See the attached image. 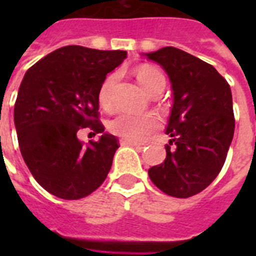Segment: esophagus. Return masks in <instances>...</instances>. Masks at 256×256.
Instances as JSON below:
<instances>
[{"label": "esophagus", "instance_id": "esophagus-1", "mask_svg": "<svg viewBox=\"0 0 256 256\" xmlns=\"http://www.w3.org/2000/svg\"><path fill=\"white\" fill-rule=\"evenodd\" d=\"M120 144H122V146H134V148H144V144H140V142H134V140H120Z\"/></svg>", "mask_w": 256, "mask_h": 256}]
</instances>
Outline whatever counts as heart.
<instances>
[{
	"label": "heart",
	"mask_w": 256,
	"mask_h": 256,
	"mask_svg": "<svg viewBox=\"0 0 256 256\" xmlns=\"http://www.w3.org/2000/svg\"><path fill=\"white\" fill-rule=\"evenodd\" d=\"M136 78L148 96L156 88L164 90V86H166L164 74L152 66H140V69L136 70ZM116 82V74H110L100 85L98 100L104 108H108L112 104V92ZM108 128L112 134L124 140L140 142L160 128V120L152 114L140 116V114H132L128 112H120L108 122Z\"/></svg>",
	"instance_id": "heart-1"
}]
</instances>
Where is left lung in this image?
I'll list each match as a JSON object with an SVG mask.
<instances>
[{
    "label": "left lung",
    "mask_w": 256,
    "mask_h": 256,
    "mask_svg": "<svg viewBox=\"0 0 256 256\" xmlns=\"http://www.w3.org/2000/svg\"><path fill=\"white\" fill-rule=\"evenodd\" d=\"M148 60L164 68L174 94L166 160L148 176L164 194L188 198L210 186L226 160L235 130L230 85L214 66L172 46Z\"/></svg>",
    "instance_id": "1"
}]
</instances>
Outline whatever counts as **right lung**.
Wrapping results in <instances>:
<instances>
[{"instance_id": "right-lung-1", "label": "right lung", "mask_w": 256, "mask_h": 256, "mask_svg": "<svg viewBox=\"0 0 256 256\" xmlns=\"http://www.w3.org/2000/svg\"><path fill=\"white\" fill-rule=\"evenodd\" d=\"M126 54L64 46L26 72L14 104V124L26 166L50 194L68 200L85 198L108 176L120 140L104 132L98 92ZM82 128L102 136L85 148L76 138Z\"/></svg>"}]
</instances>
